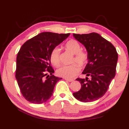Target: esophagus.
I'll return each instance as SVG.
<instances>
[{
    "mask_svg": "<svg viewBox=\"0 0 129 129\" xmlns=\"http://www.w3.org/2000/svg\"><path fill=\"white\" fill-rule=\"evenodd\" d=\"M65 80L68 81V82H73L74 81L73 79H68V78H65Z\"/></svg>",
    "mask_w": 129,
    "mask_h": 129,
    "instance_id": "34e87169",
    "label": "esophagus"
}]
</instances>
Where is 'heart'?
Wrapping results in <instances>:
<instances>
[{
  "mask_svg": "<svg viewBox=\"0 0 129 129\" xmlns=\"http://www.w3.org/2000/svg\"><path fill=\"white\" fill-rule=\"evenodd\" d=\"M65 48L75 54L72 62H76L81 67H84L88 61V55L85 52L81 51V46L77 41L71 40L66 43ZM50 59L54 66L58 67L60 64V51L58 48H54L51 53ZM80 72V67L77 64H73L68 66H62L58 68L56 73L58 76L65 78L75 77Z\"/></svg>",
  "mask_w": 129,
  "mask_h": 129,
  "instance_id": "heart-1",
  "label": "heart"
}]
</instances>
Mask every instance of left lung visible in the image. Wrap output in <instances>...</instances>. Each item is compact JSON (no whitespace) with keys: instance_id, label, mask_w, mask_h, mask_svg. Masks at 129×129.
<instances>
[{"instance_id":"1","label":"left lung","mask_w":129,"mask_h":129,"mask_svg":"<svg viewBox=\"0 0 129 129\" xmlns=\"http://www.w3.org/2000/svg\"><path fill=\"white\" fill-rule=\"evenodd\" d=\"M73 36L85 47L88 60L82 72L87 77L76 79L80 82L81 88L73 95L81 102L96 101L105 94L115 77L118 61L116 49L112 43L95 32L73 34Z\"/></svg>"}]
</instances>
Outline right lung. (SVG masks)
Returning a JSON list of instances; mask_svg holds the SVG:
<instances>
[{
    "mask_svg": "<svg viewBox=\"0 0 129 129\" xmlns=\"http://www.w3.org/2000/svg\"><path fill=\"white\" fill-rule=\"evenodd\" d=\"M69 35L42 32L20 48L16 57L15 77L21 94L28 101L40 104L51 97L56 83L62 78L52 75L54 70L50 65L51 53ZM48 73L51 76L47 75Z\"/></svg>",
    "mask_w": 129,
    "mask_h": 129,
    "instance_id": "1",
    "label": "right lung"
}]
</instances>
